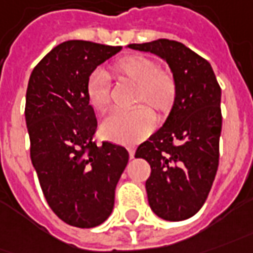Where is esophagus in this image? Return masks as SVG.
<instances>
[{
    "instance_id": "obj_1",
    "label": "esophagus",
    "mask_w": 253,
    "mask_h": 253,
    "mask_svg": "<svg viewBox=\"0 0 253 253\" xmlns=\"http://www.w3.org/2000/svg\"><path fill=\"white\" fill-rule=\"evenodd\" d=\"M134 154H135V149L133 147H130L128 148V155H130V158H134Z\"/></svg>"
}]
</instances>
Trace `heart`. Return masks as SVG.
Wrapping results in <instances>:
<instances>
[{
	"label": "heart",
	"mask_w": 253,
	"mask_h": 253,
	"mask_svg": "<svg viewBox=\"0 0 253 253\" xmlns=\"http://www.w3.org/2000/svg\"><path fill=\"white\" fill-rule=\"evenodd\" d=\"M108 75L118 80L134 84L133 104L151 106L159 116H165L173 108L177 95L174 77L161 70L155 62L142 55H126L109 66ZM87 98L98 112L109 106L108 76L102 70L92 72L85 85ZM155 118L147 106H135L128 112L113 113L101 125L104 138L123 145H134L154 131Z\"/></svg>",
	"instance_id": "obj_1"
}]
</instances>
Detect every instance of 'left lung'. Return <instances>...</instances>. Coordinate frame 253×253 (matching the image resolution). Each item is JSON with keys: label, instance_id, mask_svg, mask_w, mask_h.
<instances>
[{"label": "left lung", "instance_id": "obj_1", "mask_svg": "<svg viewBox=\"0 0 253 253\" xmlns=\"http://www.w3.org/2000/svg\"><path fill=\"white\" fill-rule=\"evenodd\" d=\"M168 62L177 85L163 126L135 151L151 166L145 188L156 216L185 220L205 204L219 166L220 85L211 63L178 41L128 44Z\"/></svg>", "mask_w": 253, "mask_h": 253}]
</instances>
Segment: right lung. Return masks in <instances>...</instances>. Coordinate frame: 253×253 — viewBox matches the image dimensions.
Listing matches in <instances>:
<instances>
[{
    "label": "right lung",
    "instance_id": "right-lung-1",
    "mask_svg": "<svg viewBox=\"0 0 253 253\" xmlns=\"http://www.w3.org/2000/svg\"><path fill=\"white\" fill-rule=\"evenodd\" d=\"M122 47L70 40L33 69L26 92L30 158L49 208L80 228L102 224L112 213L115 190L128 162L125 147L97 145V118L87 80Z\"/></svg>",
    "mask_w": 253,
    "mask_h": 253
}]
</instances>
